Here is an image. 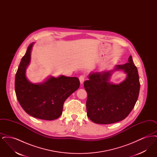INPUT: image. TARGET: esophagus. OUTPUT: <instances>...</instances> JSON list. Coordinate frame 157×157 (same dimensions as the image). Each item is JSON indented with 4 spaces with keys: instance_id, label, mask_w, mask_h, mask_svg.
I'll list each match as a JSON object with an SVG mask.
<instances>
[{
    "instance_id": "1",
    "label": "esophagus",
    "mask_w": 157,
    "mask_h": 157,
    "mask_svg": "<svg viewBox=\"0 0 157 157\" xmlns=\"http://www.w3.org/2000/svg\"><path fill=\"white\" fill-rule=\"evenodd\" d=\"M85 75H81V76H79V81H80V83H81V84H83V83L84 81H85Z\"/></svg>"
}]
</instances>
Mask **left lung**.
<instances>
[{
	"instance_id": "1",
	"label": "left lung",
	"mask_w": 157,
	"mask_h": 157,
	"mask_svg": "<svg viewBox=\"0 0 157 157\" xmlns=\"http://www.w3.org/2000/svg\"><path fill=\"white\" fill-rule=\"evenodd\" d=\"M117 70L127 74L126 80L119 84L109 82L112 72ZM84 88L88 94L87 116L92 122L109 124L124 120L134 108L140 89L138 69L131 55L128 63L118 65L112 71L90 74Z\"/></svg>"
}]
</instances>
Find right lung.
I'll return each mask as SVG.
<instances>
[{
    "label": "right lung",
    "mask_w": 157,
    "mask_h": 157,
    "mask_svg": "<svg viewBox=\"0 0 157 157\" xmlns=\"http://www.w3.org/2000/svg\"><path fill=\"white\" fill-rule=\"evenodd\" d=\"M33 43L28 47L15 76L17 99L24 111L30 116L44 120H55L62 113L65 101L80 85L76 77L51 76L40 83H32L26 76Z\"/></svg>",
    "instance_id": "right-lung-1"
}]
</instances>
